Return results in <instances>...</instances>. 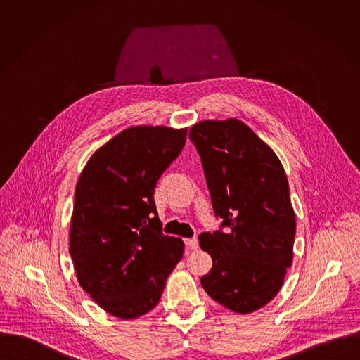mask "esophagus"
I'll return each instance as SVG.
<instances>
[{
    "mask_svg": "<svg viewBox=\"0 0 360 360\" xmlns=\"http://www.w3.org/2000/svg\"><path fill=\"white\" fill-rule=\"evenodd\" d=\"M186 241V245L190 248V250H197L198 248V240L197 238H187L184 240Z\"/></svg>",
    "mask_w": 360,
    "mask_h": 360,
    "instance_id": "obj_1",
    "label": "esophagus"
}]
</instances>
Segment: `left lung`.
<instances>
[{"mask_svg":"<svg viewBox=\"0 0 360 360\" xmlns=\"http://www.w3.org/2000/svg\"><path fill=\"white\" fill-rule=\"evenodd\" d=\"M205 172L216 216L200 245L212 257L201 277L207 295L236 313L267 305L292 263L295 212L288 180L274 151L241 120H202L190 130Z\"/></svg>","mask_w":360,"mask_h":360,"instance_id":"8db88e82","label":"left lung"}]
</instances>
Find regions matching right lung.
<instances>
[{
  "mask_svg": "<svg viewBox=\"0 0 360 360\" xmlns=\"http://www.w3.org/2000/svg\"><path fill=\"white\" fill-rule=\"evenodd\" d=\"M186 136L187 129L129 127L91 155L79 176L69 254L82 288L115 317L153 310L183 257V240L160 233L154 193Z\"/></svg>",
  "mask_w": 360,
  "mask_h": 360,
  "instance_id": "1",
  "label": "right lung"
}]
</instances>
